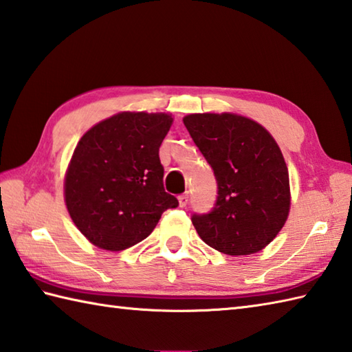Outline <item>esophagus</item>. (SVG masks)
Masks as SVG:
<instances>
[{"mask_svg":"<svg viewBox=\"0 0 352 352\" xmlns=\"http://www.w3.org/2000/svg\"><path fill=\"white\" fill-rule=\"evenodd\" d=\"M188 198H189V197L186 195V194L178 197V204H180V208H186V206H188V201H189Z\"/></svg>","mask_w":352,"mask_h":352,"instance_id":"1","label":"esophagus"}]
</instances>
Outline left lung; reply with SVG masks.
<instances>
[{
	"label": "left lung",
	"mask_w": 352,
	"mask_h": 352,
	"mask_svg": "<svg viewBox=\"0 0 352 352\" xmlns=\"http://www.w3.org/2000/svg\"><path fill=\"white\" fill-rule=\"evenodd\" d=\"M183 123L218 182L215 208L192 217L199 238L230 256L265 249L284 227L292 206L279 144L261 123L235 113L189 114Z\"/></svg>",
	"instance_id": "obj_1"
}]
</instances>
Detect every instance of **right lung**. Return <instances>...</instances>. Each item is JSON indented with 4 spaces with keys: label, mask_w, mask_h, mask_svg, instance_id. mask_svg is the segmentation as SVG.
<instances>
[{
    "label": "right lung",
    "mask_w": 352,
    "mask_h": 352,
    "mask_svg": "<svg viewBox=\"0 0 352 352\" xmlns=\"http://www.w3.org/2000/svg\"><path fill=\"white\" fill-rule=\"evenodd\" d=\"M169 113L122 111L80 137L64 177L74 226L93 245L120 252L155 229L178 206L164 192L158 149L172 125Z\"/></svg>",
    "instance_id": "add662e5"
}]
</instances>
